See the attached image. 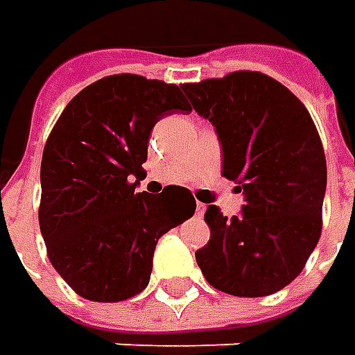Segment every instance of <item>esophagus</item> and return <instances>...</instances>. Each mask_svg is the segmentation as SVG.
I'll return each mask as SVG.
<instances>
[{
    "label": "esophagus",
    "instance_id": "34e87169",
    "mask_svg": "<svg viewBox=\"0 0 355 355\" xmlns=\"http://www.w3.org/2000/svg\"><path fill=\"white\" fill-rule=\"evenodd\" d=\"M196 209H198V215H203V213H205V205H203L201 201H198V207H196Z\"/></svg>",
    "mask_w": 355,
    "mask_h": 355
}]
</instances>
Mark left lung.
I'll return each mask as SVG.
<instances>
[{
  "mask_svg": "<svg viewBox=\"0 0 355 355\" xmlns=\"http://www.w3.org/2000/svg\"><path fill=\"white\" fill-rule=\"evenodd\" d=\"M196 112L215 126L223 175L245 193L241 215L209 205V243L196 261L213 288L268 296L291 284L322 233L326 156L306 106L257 71L182 85Z\"/></svg>",
  "mask_w": 355,
  "mask_h": 355,
  "instance_id": "8db88e82",
  "label": "left lung"
}]
</instances>
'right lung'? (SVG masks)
I'll return each mask as SVG.
<instances>
[{
    "label": "right lung",
    "instance_id": "1",
    "mask_svg": "<svg viewBox=\"0 0 355 355\" xmlns=\"http://www.w3.org/2000/svg\"><path fill=\"white\" fill-rule=\"evenodd\" d=\"M189 110L178 85L122 73L80 90L51 130L39 227L51 265L78 296L120 302L142 293L157 239L196 213L187 187L136 193L152 128Z\"/></svg>",
    "mask_w": 355,
    "mask_h": 355
}]
</instances>
